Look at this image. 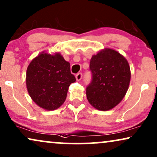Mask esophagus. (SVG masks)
Segmentation results:
<instances>
[{"label":"esophagus","mask_w":157,"mask_h":157,"mask_svg":"<svg viewBox=\"0 0 157 157\" xmlns=\"http://www.w3.org/2000/svg\"><path fill=\"white\" fill-rule=\"evenodd\" d=\"M82 73L79 72L76 75V80L77 81H80L81 79H82Z\"/></svg>","instance_id":"obj_1"}]
</instances>
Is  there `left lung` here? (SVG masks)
<instances>
[{
	"mask_svg": "<svg viewBox=\"0 0 157 157\" xmlns=\"http://www.w3.org/2000/svg\"><path fill=\"white\" fill-rule=\"evenodd\" d=\"M92 80L86 87L89 103L100 110H108L122 100L131 80L130 67L120 53L105 49L92 57Z\"/></svg>",
	"mask_w": 157,
	"mask_h": 157,
	"instance_id": "1",
	"label": "left lung"
}]
</instances>
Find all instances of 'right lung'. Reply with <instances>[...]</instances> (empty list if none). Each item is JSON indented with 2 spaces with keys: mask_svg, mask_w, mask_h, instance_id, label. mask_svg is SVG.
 Masks as SVG:
<instances>
[{
  "mask_svg": "<svg viewBox=\"0 0 157 157\" xmlns=\"http://www.w3.org/2000/svg\"><path fill=\"white\" fill-rule=\"evenodd\" d=\"M75 81L70 64L59 53L51 55L42 52L27 68L26 82L29 95L45 110L60 107L66 99L69 86Z\"/></svg>",
  "mask_w": 157,
  "mask_h": 157,
  "instance_id": "add662e5",
  "label": "right lung"
}]
</instances>
